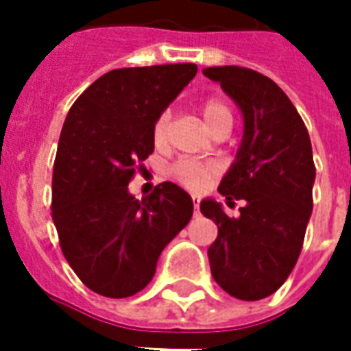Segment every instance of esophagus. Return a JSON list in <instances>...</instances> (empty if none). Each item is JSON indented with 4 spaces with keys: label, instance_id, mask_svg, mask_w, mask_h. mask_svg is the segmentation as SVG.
I'll return each mask as SVG.
<instances>
[{
    "label": "esophagus",
    "instance_id": "34e87169",
    "mask_svg": "<svg viewBox=\"0 0 351 351\" xmlns=\"http://www.w3.org/2000/svg\"><path fill=\"white\" fill-rule=\"evenodd\" d=\"M201 210H199V199L193 197V216H199Z\"/></svg>",
    "mask_w": 351,
    "mask_h": 351
}]
</instances>
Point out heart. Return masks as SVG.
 I'll use <instances>...</instances> for the list:
<instances>
[{
    "mask_svg": "<svg viewBox=\"0 0 351 351\" xmlns=\"http://www.w3.org/2000/svg\"><path fill=\"white\" fill-rule=\"evenodd\" d=\"M201 114L210 131L218 130L221 123H231V108L228 103L221 99L210 97L201 103ZM171 133V110H163L158 114V118L152 123V141L156 146H165ZM169 175L176 184H180L182 188L190 191L205 190L208 184L213 182L216 176L220 175V167L210 161H199V160H178L175 161Z\"/></svg>",
    "mask_w": 351,
    "mask_h": 351,
    "instance_id": "1",
    "label": "heart"
}]
</instances>
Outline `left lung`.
<instances>
[{
	"instance_id": "8db88e82",
	"label": "left lung",
	"mask_w": 351,
	"mask_h": 351,
	"mask_svg": "<svg viewBox=\"0 0 351 351\" xmlns=\"http://www.w3.org/2000/svg\"><path fill=\"white\" fill-rule=\"evenodd\" d=\"M220 82L244 116L237 161L220 182L228 205L244 199L239 218L216 201L201 213L218 226L208 248L216 284L241 301H259L278 289L299 259L312 214V160L308 131L282 88L261 73L226 65L203 71Z\"/></svg>"
}]
</instances>
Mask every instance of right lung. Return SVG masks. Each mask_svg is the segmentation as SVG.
Returning a JSON list of instances; mask_svg holds the SVG:
<instances>
[{
  "instance_id": "1",
  "label": "right lung",
  "mask_w": 351,
  "mask_h": 351,
  "mask_svg": "<svg viewBox=\"0 0 351 351\" xmlns=\"http://www.w3.org/2000/svg\"><path fill=\"white\" fill-rule=\"evenodd\" d=\"M195 73V64L108 71L65 118L52 173V220L67 263L103 297L145 289L161 250L193 214L191 197L176 184H158L143 201L131 197L128 184L146 171L154 120Z\"/></svg>"
}]
</instances>
